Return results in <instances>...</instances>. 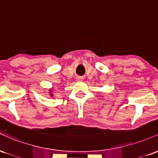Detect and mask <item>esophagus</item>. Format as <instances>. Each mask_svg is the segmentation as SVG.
Returning a JSON list of instances; mask_svg holds the SVG:
<instances>
[{
    "label": "esophagus",
    "mask_w": 158,
    "mask_h": 158,
    "mask_svg": "<svg viewBox=\"0 0 158 158\" xmlns=\"http://www.w3.org/2000/svg\"><path fill=\"white\" fill-rule=\"evenodd\" d=\"M77 79L78 81H81V80H82V78H81V77H77Z\"/></svg>",
    "instance_id": "obj_1"
}]
</instances>
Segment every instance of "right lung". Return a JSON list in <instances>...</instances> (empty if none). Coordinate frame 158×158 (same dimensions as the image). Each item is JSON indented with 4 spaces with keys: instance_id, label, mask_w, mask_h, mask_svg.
<instances>
[{
    "instance_id": "right-lung-1",
    "label": "right lung",
    "mask_w": 158,
    "mask_h": 158,
    "mask_svg": "<svg viewBox=\"0 0 158 158\" xmlns=\"http://www.w3.org/2000/svg\"><path fill=\"white\" fill-rule=\"evenodd\" d=\"M50 97H52V96H53V94H52V90L51 89L50 90Z\"/></svg>"
}]
</instances>
